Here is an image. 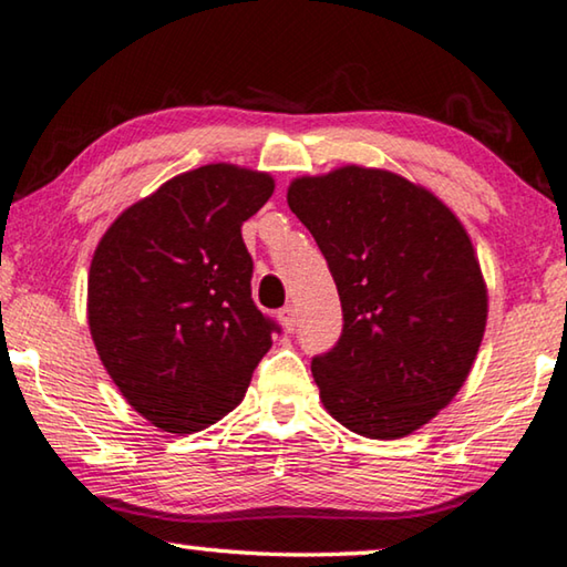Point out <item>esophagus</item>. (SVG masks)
Wrapping results in <instances>:
<instances>
[{
	"instance_id": "34e87169",
	"label": "esophagus",
	"mask_w": 567,
	"mask_h": 567,
	"mask_svg": "<svg viewBox=\"0 0 567 567\" xmlns=\"http://www.w3.org/2000/svg\"><path fill=\"white\" fill-rule=\"evenodd\" d=\"M278 317H281V323L286 331H293V327H296V306L293 303H286Z\"/></svg>"
}]
</instances>
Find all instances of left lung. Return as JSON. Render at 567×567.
<instances>
[{
    "mask_svg": "<svg viewBox=\"0 0 567 567\" xmlns=\"http://www.w3.org/2000/svg\"><path fill=\"white\" fill-rule=\"evenodd\" d=\"M337 284L344 327L311 374L333 420L371 440L420 430L477 357L487 289L467 230L402 175L347 165L289 188Z\"/></svg>",
    "mask_w": 567,
    "mask_h": 567,
    "instance_id": "1",
    "label": "left lung"
}]
</instances>
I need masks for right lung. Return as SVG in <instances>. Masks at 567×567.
I'll list each match as a JSON object with an SVG mask.
<instances>
[{
  "mask_svg": "<svg viewBox=\"0 0 567 567\" xmlns=\"http://www.w3.org/2000/svg\"><path fill=\"white\" fill-rule=\"evenodd\" d=\"M271 193V175L203 165L130 206L95 248L92 341L127 404L165 432H200L236 410L281 331L250 299L240 236Z\"/></svg>",
  "mask_w": 567,
  "mask_h": 567,
  "instance_id": "right-lung-1",
  "label": "right lung"
}]
</instances>
